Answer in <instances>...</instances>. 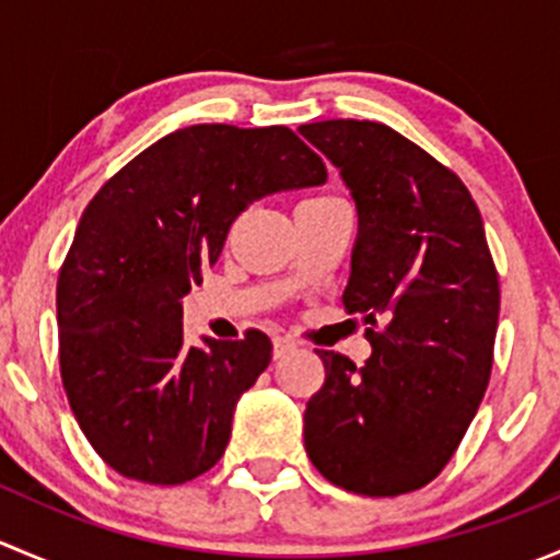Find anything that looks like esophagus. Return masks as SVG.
Returning a JSON list of instances; mask_svg holds the SVG:
<instances>
[{
    "label": "esophagus",
    "mask_w": 560,
    "mask_h": 560,
    "mask_svg": "<svg viewBox=\"0 0 560 560\" xmlns=\"http://www.w3.org/2000/svg\"><path fill=\"white\" fill-rule=\"evenodd\" d=\"M295 347L298 343L292 341L290 336H276L273 338V358H284V354L295 352Z\"/></svg>",
    "instance_id": "obj_1"
}]
</instances>
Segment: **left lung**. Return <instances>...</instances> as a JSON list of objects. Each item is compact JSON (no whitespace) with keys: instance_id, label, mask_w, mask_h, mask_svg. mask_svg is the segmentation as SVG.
<instances>
[{"instance_id":"8db88e82","label":"left lung","mask_w":560,"mask_h":560,"mask_svg":"<svg viewBox=\"0 0 560 560\" xmlns=\"http://www.w3.org/2000/svg\"><path fill=\"white\" fill-rule=\"evenodd\" d=\"M298 132L341 171L358 206L343 308L365 322V365L316 349L325 385L303 415L316 471L358 495L439 477L493 369L499 273L457 175L387 124L332 118Z\"/></svg>"}]
</instances>
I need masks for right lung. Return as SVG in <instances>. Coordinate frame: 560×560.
Wrapping results in <instances>:
<instances>
[{
    "label": "right lung",
    "mask_w": 560,
    "mask_h": 560,
    "mask_svg": "<svg viewBox=\"0 0 560 560\" xmlns=\"http://www.w3.org/2000/svg\"><path fill=\"white\" fill-rule=\"evenodd\" d=\"M325 180V162L292 129L195 124L94 195L59 270L56 319L72 415L113 471L184 485L217 466L273 343L246 330L186 347L180 298L254 200Z\"/></svg>",
    "instance_id": "obj_1"
}]
</instances>
